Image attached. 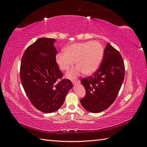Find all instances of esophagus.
I'll list each match as a JSON object with an SVG mask.
<instances>
[{"label": "esophagus", "instance_id": "34e87169", "mask_svg": "<svg viewBox=\"0 0 147 147\" xmlns=\"http://www.w3.org/2000/svg\"><path fill=\"white\" fill-rule=\"evenodd\" d=\"M73 84H78L80 83V80H74V81H72Z\"/></svg>", "mask_w": 147, "mask_h": 147}]
</instances>
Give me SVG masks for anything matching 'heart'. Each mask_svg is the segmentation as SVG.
I'll return each mask as SVG.
<instances>
[{
  "label": "heart",
  "mask_w": 147,
  "mask_h": 147,
  "mask_svg": "<svg viewBox=\"0 0 147 147\" xmlns=\"http://www.w3.org/2000/svg\"><path fill=\"white\" fill-rule=\"evenodd\" d=\"M104 56V47L97 41L74 43L67 47L64 51L59 52L56 61L59 68L68 70L76 61L78 64L66 74L67 77L74 78L84 72L94 73L99 68Z\"/></svg>",
  "instance_id": "obj_1"
}]
</instances>
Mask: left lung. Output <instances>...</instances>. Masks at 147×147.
Instances as JSON below:
<instances>
[{
	"label": "left lung",
	"instance_id": "left-lung-1",
	"mask_svg": "<svg viewBox=\"0 0 147 147\" xmlns=\"http://www.w3.org/2000/svg\"><path fill=\"white\" fill-rule=\"evenodd\" d=\"M125 67L119 52L107 44L100 65L92 76L82 78L86 95L80 99L88 112L99 113L113 104L123 84Z\"/></svg>",
	"mask_w": 147,
	"mask_h": 147
}]
</instances>
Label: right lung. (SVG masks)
Returning <instances> with one entry per match:
<instances>
[{
	"label": "right lung",
	"mask_w": 147,
	"mask_h": 147,
	"mask_svg": "<svg viewBox=\"0 0 147 147\" xmlns=\"http://www.w3.org/2000/svg\"><path fill=\"white\" fill-rule=\"evenodd\" d=\"M54 42V38H38L26 48L21 61L20 79L26 94L31 104L44 113L58 110L73 86L69 79L57 82L63 74L56 61Z\"/></svg>",
	"instance_id": "1"
}]
</instances>
